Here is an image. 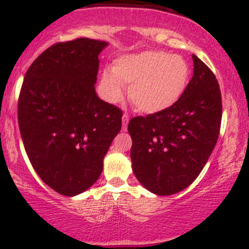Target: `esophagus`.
Masks as SVG:
<instances>
[{
  "label": "esophagus",
  "instance_id": "34e87169",
  "mask_svg": "<svg viewBox=\"0 0 249 249\" xmlns=\"http://www.w3.org/2000/svg\"><path fill=\"white\" fill-rule=\"evenodd\" d=\"M128 121H130V117H128L127 115H123V118H122V128H123V131H126L127 130Z\"/></svg>",
  "mask_w": 249,
  "mask_h": 249
}]
</instances>
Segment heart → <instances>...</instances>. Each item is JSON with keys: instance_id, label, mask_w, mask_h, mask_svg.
<instances>
[{"instance_id": "obj_1", "label": "heart", "mask_w": 249, "mask_h": 249, "mask_svg": "<svg viewBox=\"0 0 249 249\" xmlns=\"http://www.w3.org/2000/svg\"><path fill=\"white\" fill-rule=\"evenodd\" d=\"M190 75V67L181 56L147 50L116 58L112 69L103 71L101 88L108 102L117 103L124 96V87H130L133 107L153 115L172 107L181 98Z\"/></svg>"}]
</instances>
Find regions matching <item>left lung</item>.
Segmentation results:
<instances>
[{
    "mask_svg": "<svg viewBox=\"0 0 249 249\" xmlns=\"http://www.w3.org/2000/svg\"><path fill=\"white\" fill-rule=\"evenodd\" d=\"M192 59V79L172 107L128 123L132 171L157 196H171L190 186L218 141L222 115L218 81L198 57Z\"/></svg>",
    "mask_w": 249,
    "mask_h": 249,
    "instance_id": "obj_1",
    "label": "left lung"
}]
</instances>
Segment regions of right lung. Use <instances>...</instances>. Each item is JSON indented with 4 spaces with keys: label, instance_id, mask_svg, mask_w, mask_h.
<instances>
[{
    "label": "right lung",
    "instance_id": "add662e5",
    "mask_svg": "<svg viewBox=\"0 0 249 249\" xmlns=\"http://www.w3.org/2000/svg\"><path fill=\"white\" fill-rule=\"evenodd\" d=\"M104 41L57 43L34 61L18 98V126L34 170L48 186L73 196L101 177L122 128L123 112L97 96Z\"/></svg>",
    "mask_w": 249,
    "mask_h": 249
}]
</instances>
